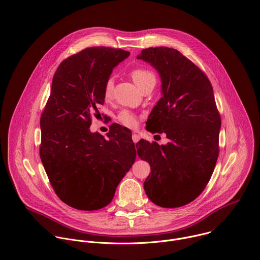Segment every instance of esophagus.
Returning a JSON list of instances; mask_svg holds the SVG:
<instances>
[{
    "mask_svg": "<svg viewBox=\"0 0 260 260\" xmlns=\"http://www.w3.org/2000/svg\"><path fill=\"white\" fill-rule=\"evenodd\" d=\"M132 139L134 142H138L139 141V135H137L136 133H132Z\"/></svg>",
    "mask_w": 260,
    "mask_h": 260,
    "instance_id": "1",
    "label": "esophagus"
}]
</instances>
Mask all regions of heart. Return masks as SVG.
Wrapping results in <instances>:
<instances>
[{
  "mask_svg": "<svg viewBox=\"0 0 260 260\" xmlns=\"http://www.w3.org/2000/svg\"><path fill=\"white\" fill-rule=\"evenodd\" d=\"M130 76L132 80L135 82V84L140 88H144L148 84L154 83L155 84V76L154 74L143 67H135L130 71ZM114 90V80L112 78H109L105 82V86H103V96L106 99H110L113 95ZM118 121L127 126V127H134L136 125V117L133 113L129 111H123L118 116Z\"/></svg>",
  "mask_w": 260,
  "mask_h": 260,
  "instance_id": "b5f03b06",
  "label": "heart"
}]
</instances>
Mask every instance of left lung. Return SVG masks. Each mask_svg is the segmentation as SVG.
Listing matches in <instances>:
<instances>
[{"instance_id": "left-lung-1", "label": "left lung", "mask_w": 260, "mask_h": 260, "mask_svg": "<svg viewBox=\"0 0 260 260\" xmlns=\"http://www.w3.org/2000/svg\"><path fill=\"white\" fill-rule=\"evenodd\" d=\"M160 74L162 97L146 122L152 133H166L165 145L139 140L137 153L150 173L143 183L148 199L177 208L197 199L209 182L219 153L221 119L213 88L193 62L173 48L143 49L137 56Z\"/></svg>"}]
</instances>
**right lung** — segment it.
Segmentation results:
<instances>
[{"label": "right lung", "mask_w": 260, "mask_h": 260, "mask_svg": "<svg viewBox=\"0 0 260 260\" xmlns=\"http://www.w3.org/2000/svg\"><path fill=\"white\" fill-rule=\"evenodd\" d=\"M130 53L90 47L64 59L52 81L42 113L40 158L58 198L78 210L109 205L136 158L130 130L113 125L106 139L90 131L103 105V86Z\"/></svg>", "instance_id": "obj_1"}]
</instances>
